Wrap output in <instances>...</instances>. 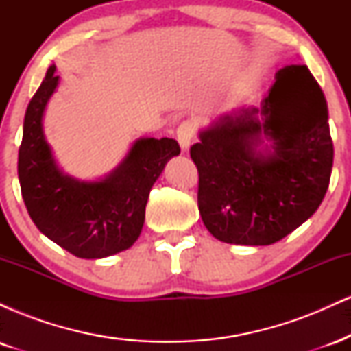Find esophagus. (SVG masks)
<instances>
[{
  "label": "esophagus",
  "instance_id": "34e87169",
  "mask_svg": "<svg viewBox=\"0 0 351 351\" xmlns=\"http://www.w3.org/2000/svg\"><path fill=\"white\" fill-rule=\"evenodd\" d=\"M176 136H178L181 150L186 152L191 147L193 138H195V125L193 122H183L176 130Z\"/></svg>",
  "mask_w": 351,
  "mask_h": 351
}]
</instances>
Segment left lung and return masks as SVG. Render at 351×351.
I'll return each instance as SVG.
<instances>
[{"instance_id":"1","label":"left lung","mask_w":351,"mask_h":351,"mask_svg":"<svg viewBox=\"0 0 351 351\" xmlns=\"http://www.w3.org/2000/svg\"><path fill=\"white\" fill-rule=\"evenodd\" d=\"M204 226L228 244L269 245L317 211L333 167L328 108L307 66L276 72L261 107H239L191 147Z\"/></svg>"}]
</instances>
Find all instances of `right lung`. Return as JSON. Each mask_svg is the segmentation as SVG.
Here are the masks:
<instances>
[{
  "mask_svg": "<svg viewBox=\"0 0 351 351\" xmlns=\"http://www.w3.org/2000/svg\"><path fill=\"white\" fill-rule=\"evenodd\" d=\"M56 66L47 69L26 108L18 176L27 213L52 243L82 259H102L132 247L145 223L155 181L180 145L173 138L135 140L110 173L79 180L59 168L43 128L47 102L59 86Z\"/></svg>",
  "mask_w": 351,
  "mask_h": 351,
  "instance_id": "1",
  "label": "right lung"
}]
</instances>
